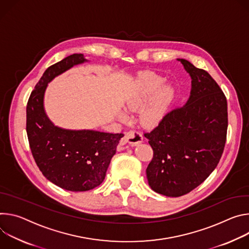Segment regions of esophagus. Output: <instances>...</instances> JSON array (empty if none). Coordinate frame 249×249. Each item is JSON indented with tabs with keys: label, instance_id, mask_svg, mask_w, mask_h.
I'll use <instances>...</instances> for the list:
<instances>
[{
	"label": "esophagus",
	"instance_id": "34e87169",
	"mask_svg": "<svg viewBox=\"0 0 249 249\" xmlns=\"http://www.w3.org/2000/svg\"><path fill=\"white\" fill-rule=\"evenodd\" d=\"M143 142V136L141 132L135 131V130H130L125 132L124 135V142L130 144V145H135L139 144Z\"/></svg>",
	"mask_w": 249,
	"mask_h": 249
}]
</instances>
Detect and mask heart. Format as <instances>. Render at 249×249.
I'll return each instance as SVG.
<instances>
[{"label":"heart","instance_id":"b5f03b06","mask_svg":"<svg viewBox=\"0 0 249 249\" xmlns=\"http://www.w3.org/2000/svg\"><path fill=\"white\" fill-rule=\"evenodd\" d=\"M164 78L153 72H142L137 76L125 105L128 109H137L148 100L141 110L140 120L144 126L154 127L166 116L174 100L175 91L169 84H164ZM120 117L125 119V113Z\"/></svg>","mask_w":249,"mask_h":249}]
</instances>
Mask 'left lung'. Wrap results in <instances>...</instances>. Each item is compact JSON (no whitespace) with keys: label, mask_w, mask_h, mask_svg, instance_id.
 Wrapping results in <instances>:
<instances>
[{"label":"left lung","mask_w":249,"mask_h":249,"mask_svg":"<svg viewBox=\"0 0 249 249\" xmlns=\"http://www.w3.org/2000/svg\"><path fill=\"white\" fill-rule=\"evenodd\" d=\"M177 60L191 76L190 97L144 133L153 149L148 184L167 197L186 195L210 176L224 152L228 130L227 98L217 83L188 60Z\"/></svg>","instance_id":"8db88e82"}]
</instances>
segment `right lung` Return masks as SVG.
<instances>
[{
    "label": "right lung",
    "instance_id": "1",
    "mask_svg": "<svg viewBox=\"0 0 249 249\" xmlns=\"http://www.w3.org/2000/svg\"><path fill=\"white\" fill-rule=\"evenodd\" d=\"M87 61L84 55L75 53L48 67L26 106V133L36 165L47 180L72 192L92 190L104 181L124 136L123 133L61 128L46 116L43 99L48 83Z\"/></svg>",
    "mask_w": 249,
    "mask_h": 249
}]
</instances>
